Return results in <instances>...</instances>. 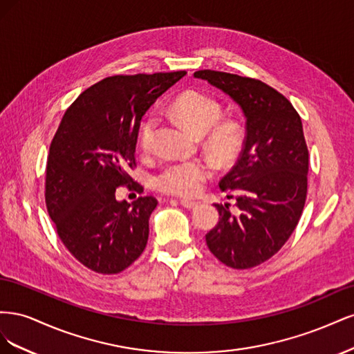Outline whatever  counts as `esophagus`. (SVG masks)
Listing matches in <instances>:
<instances>
[{"instance_id":"obj_1","label":"esophagus","mask_w":354,"mask_h":354,"mask_svg":"<svg viewBox=\"0 0 354 354\" xmlns=\"http://www.w3.org/2000/svg\"><path fill=\"white\" fill-rule=\"evenodd\" d=\"M180 203L183 205L185 208H195L198 205L196 201H189V199H180Z\"/></svg>"}]
</instances>
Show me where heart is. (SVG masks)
<instances>
[{
    "label": "heart",
    "instance_id": "1",
    "mask_svg": "<svg viewBox=\"0 0 354 354\" xmlns=\"http://www.w3.org/2000/svg\"><path fill=\"white\" fill-rule=\"evenodd\" d=\"M169 112L190 131L205 134L208 152L220 164H227L238 155L243 142L242 127L234 120H220V104L201 91H185L169 104ZM158 120L145 118L138 130V146L143 152L153 151ZM212 176V167L205 159L177 160L165 165L155 177L156 187L168 195L190 198L198 195Z\"/></svg>",
    "mask_w": 354,
    "mask_h": 354
}]
</instances>
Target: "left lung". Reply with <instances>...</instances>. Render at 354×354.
<instances>
[{"instance_id": "obj_1", "label": "left lung", "mask_w": 354, "mask_h": 354, "mask_svg": "<svg viewBox=\"0 0 354 354\" xmlns=\"http://www.w3.org/2000/svg\"><path fill=\"white\" fill-rule=\"evenodd\" d=\"M194 77L229 94L246 118L241 156L220 181L238 212L230 203H216L218 223L205 241L223 264L251 269L282 248L303 214L308 149L301 118L283 94L260 80L209 69Z\"/></svg>"}]
</instances>
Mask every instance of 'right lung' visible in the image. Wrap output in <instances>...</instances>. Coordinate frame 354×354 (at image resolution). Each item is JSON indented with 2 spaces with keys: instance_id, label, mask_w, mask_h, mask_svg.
<instances>
[{
  "instance_id": "obj_1",
  "label": "right lung",
  "mask_w": 354,
  "mask_h": 354,
  "mask_svg": "<svg viewBox=\"0 0 354 354\" xmlns=\"http://www.w3.org/2000/svg\"><path fill=\"white\" fill-rule=\"evenodd\" d=\"M186 71L115 75L82 91L63 115L46 169V205L60 241L102 274L131 266L146 248L155 196L116 201L120 186L143 192L136 168L140 121Z\"/></svg>"
}]
</instances>
